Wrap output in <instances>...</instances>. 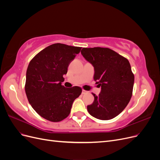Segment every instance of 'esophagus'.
<instances>
[{
    "label": "esophagus",
    "mask_w": 160,
    "mask_h": 160,
    "mask_svg": "<svg viewBox=\"0 0 160 160\" xmlns=\"http://www.w3.org/2000/svg\"><path fill=\"white\" fill-rule=\"evenodd\" d=\"M88 93V91L84 90V89H83V91H82V94H85V93Z\"/></svg>",
    "instance_id": "34e87169"
}]
</instances>
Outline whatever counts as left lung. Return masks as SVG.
<instances>
[{"label": "left lung", "instance_id": "1", "mask_svg": "<svg viewBox=\"0 0 160 160\" xmlns=\"http://www.w3.org/2000/svg\"><path fill=\"white\" fill-rule=\"evenodd\" d=\"M81 54L94 67L93 79L101 86L99 95L88 106L93 117L101 120L115 118L126 108L132 96L134 75L129 61L109 48H83Z\"/></svg>", "mask_w": 160, "mask_h": 160}]
</instances>
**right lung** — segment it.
<instances>
[{
	"label": "right lung",
	"instance_id": "add662e5",
	"mask_svg": "<svg viewBox=\"0 0 160 160\" xmlns=\"http://www.w3.org/2000/svg\"><path fill=\"white\" fill-rule=\"evenodd\" d=\"M81 47L61 43L48 46L34 57L26 74L25 93L28 102L36 112L52 122L68 117L74 100L82 89L61 85L70 62L79 53Z\"/></svg>",
	"mask_w": 160,
	"mask_h": 160
}]
</instances>
